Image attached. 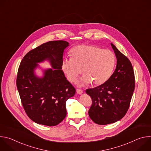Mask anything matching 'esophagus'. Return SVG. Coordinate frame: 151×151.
<instances>
[{"mask_svg": "<svg viewBox=\"0 0 151 151\" xmlns=\"http://www.w3.org/2000/svg\"><path fill=\"white\" fill-rule=\"evenodd\" d=\"M76 93H77L78 94H81L83 93V91H82V90H81V89L78 88V89H76Z\"/></svg>", "mask_w": 151, "mask_h": 151, "instance_id": "1", "label": "esophagus"}]
</instances>
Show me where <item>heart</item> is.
I'll list each match as a JSON object with an SVG mask.
<instances>
[{"label":"heart","instance_id":"1","mask_svg":"<svg viewBox=\"0 0 151 151\" xmlns=\"http://www.w3.org/2000/svg\"><path fill=\"white\" fill-rule=\"evenodd\" d=\"M70 55L71 58L61 63V69L68 81L75 82L83 70L82 83L91 82L93 85H102L111 78L116 60L112 51L93 45L75 47L70 50Z\"/></svg>","mask_w":151,"mask_h":151}]
</instances>
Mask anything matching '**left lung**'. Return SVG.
<instances>
[{
    "instance_id": "8db88e82",
    "label": "left lung",
    "mask_w": 151,
    "mask_h": 151,
    "mask_svg": "<svg viewBox=\"0 0 151 151\" xmlns=\"http://www.w3.org/2000/svg\"><path fill=\"white\" fill-rule=\"evenodd\" d=\"M117 58L115 70L105 83L86 90L92 100L90 118L97 124L106 125L122 119L127 112L135 88V77L129 59L111 44Z\"/></svg>"
}]
</instances>
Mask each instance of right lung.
Here are the masks:
<instances>
[{"instance_id": "right-lung-1", "label": "right lung", "mask_w": 151, "mask_h": 151, "mask_svg": "<svg viewBox=\"0 0 151 151\" xmlns=\"http://www.w3.org/2000/svg\"><path fill=\"white\" fill-rule=\"evenodd\" d=\"M69 44L64 40L46 42L27 52L20 63L17 87L27 115L37 124L50 127L60 124L66 116L67 100L76 93L61 70L63 51ZM46 59L53 69L38 78L34 69L37 62Z\"/></svg>"}]
</instances>
